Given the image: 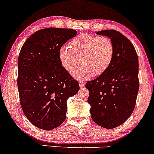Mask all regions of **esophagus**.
Returning <instances> with one entry per match:
<instances>
[{
	"mask_svg": "<svg viewBox=\"0 0 154 154\" xmlns=\"http://www.w3.org/2000/svg\"><path fill=\"white\" fill-rule=\"evenodd\" d=\"M79 87H80V88H83L85 86V83L82 82H79Z\"/></svg>",
	"mask_w": 154,
	"mask_h": 154,
	"instance_id": "34e87169",
	"label": "esophagus"
}]
</instances>
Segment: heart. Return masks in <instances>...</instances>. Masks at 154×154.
<instances>
[{"label":"heart","mask_w":154,"mask_h":154,"mask_svg":"<svg viewBox=\"0 0 154 154\" xmlns=\"http://www.w3.org/2000/svg\"><path fill=\"white\" fill-rule=\"evenodd\" d=\"M114 56V45L109 38L89 34H81L74 38L69 47H62L59 51V59L63 68L75 73L77 79H88L93 75L99 76L110 66Z\"/></svg>","instance_id":"obj_1"}]
</instances>
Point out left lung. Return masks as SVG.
Segmentation results:
<instances>
[{
	"instance_id": "obj_1",
	"label": "left lung",
	"mask_w": 154,
	"mask_h": 154,
	"mask_svg": "<svg viewBox=\"0 0 154 154\" xmlns=\"http://www.w3.org/2000/svg\"><path fill=\"white\" fill-rule=\"evenodd\" d=\"M110 38L114 56L106 71L88 81V102L91 116L97 125L113 129L130 117L135 106L139 90L138 58L131 42L114 29L96 32Z\"/></svg>"
}]
</instances>
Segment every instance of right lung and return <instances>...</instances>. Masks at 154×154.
Here are the masks:
<instances>
[{
    "label": "right lung",
    "instance_id": "1",
    "mask_svg": "<svg viewBox=\"0 0 154 154\" xmlns=\"http://www.w3.org/2000/svg\"><path fill=\"white\" fill-rule=\"evenodd\" d=\"M77 35L72 29L50 27L35 32L22 45L18 59V85L24 115L37 128L51 130L61 125L66 100L78 93L79 83L63 68L59 51Z\"/></svg>",
    "mask_w": 154,
    "mask_h": 154
}]
</instances>
